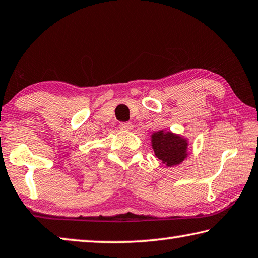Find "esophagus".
<instances>
[{"instance_id": "esophagus-1", "label": "esophagus", "mask_w": 258, "mask_h": 258, "mask_svg": "<svg viewBox=\"0 0 258 258\" xmlns=\"http://www.w3.org/2000/svg\"><path fill=\"white\" fill-rule=\"evenodd\" d=\"M119 128L124 131L132 130V124L131 123H119Z\"/></svg>"}]
</instances>
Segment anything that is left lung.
I'll return each mask as SVG.
<instances>
[{
    "label": "left lung",
    "mask_w": 258,
    "mask_h": 258,
    "mask_svg": "<svg viewBox=\"0 0 258 258\" xmlns=\"http://www.w3.org/2000/svg\"><path fill=\"white\" fill-rule=\"evenodd\" d=\"M151 142L157 158L168 167L178 165L186 158L187 143L185 139L171 132L165 133L164 131H159L152 134Z\"/></svg>",
    "instance_id": "1"
}]
</instances>
